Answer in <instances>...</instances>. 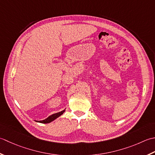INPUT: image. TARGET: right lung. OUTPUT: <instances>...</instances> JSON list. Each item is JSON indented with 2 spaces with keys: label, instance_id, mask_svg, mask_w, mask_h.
<instances>
[{
  "label": "right lung",
  "instance_id": "right-lung-1",
  "mask_svg": "<svg viewBox=\"0 0 155 155\" xmlns=\"http://www.w3.org/2000/svg\"><path fill=\"white\" fill-rule=\"evenodd\" d=\"M64 112H65V110H63V111H61V112H58V113L53 114V115H51L50 116H49L48 118H47L46 119L43 120H41V121H39V122L43 123V124H47V123L51 122H52L53 120H54L56 119L57 118H58L59 116H60L61 114H64Z\"/></svg>",
  "mask_w": 155,
  "mask_h": 155
}]
</instances>
